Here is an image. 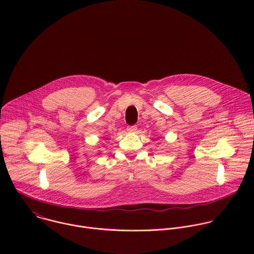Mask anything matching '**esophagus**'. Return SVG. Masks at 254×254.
Here are the masks:
<instances>
[{
    "instance_id": "34e87169",
    "label": "esophagus",
    "mask_w": 254,
    "mask_h": 254,
    "mask_svg": "<svg viewBox=\"0 0 254 254\" xmlns=\"http://www.w3.org/2000/svg\"><path fill=\"white\" fill-rule=\"evenodd\" d=\"M127 129L128 132H135L136 129H137V127H136L135 126H131V127H127Z\"/></svg>"
}]
</instances>
